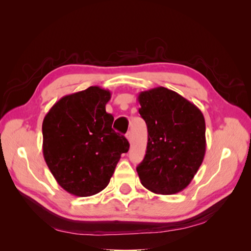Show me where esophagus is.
Returning <instances> with one entry per match:
<instances>
[{
    "label": "esophagus",
    "instance_id": "obj_1",
    "mask_svg": "<svg viewBox=\"0 0 251 251\" xmlns=\"http://www.w3.org/2000/svg\"><path fill=\"white\" fill-rule=\"evenodd\" d=\"M126 137L128 140V142H131L132 141V133L131 132H127L126 135Z\"/></svg>",
    "mask_w": 251,
    "mask_h": 251
}]
</instances>
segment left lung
<instances>
[{"label": "left lung", "instance_id": "8db88e82", "mask_svg": "<svg viewBox=\"0 0 251 251\" xmlns=\"http://www.w3.org/2000/svg\"><path fill=\"white\" fill-rule=\"evenodd\" d=\"M138 101L149 138L146 157L136 169L141 184L161 195L183 191L198 172L206 150L202 112L164 87L140 92Z\"/></svg>", "mask_w": 251, "mask_h": 251}]
</instances>
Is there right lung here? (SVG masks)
<instances>
[{
  "instance_id": "1",
  "label": "right lung",
  "mask_w": 251,
  "mask_h": 251,
  "mask_svg": "<svg viewBox=\"0 0 251 251\" xmlns=\"http://www.w3.org/2000/svg\"><path fill=\"white\" fill-rule=\"evenodd\" d=\"M111 92L92 86L66 95L52 105L43 121V155L66 192L89 197L107 187L123 153L130 148L112 128L105 112Z\"/></svg>"
}]
</instances>
